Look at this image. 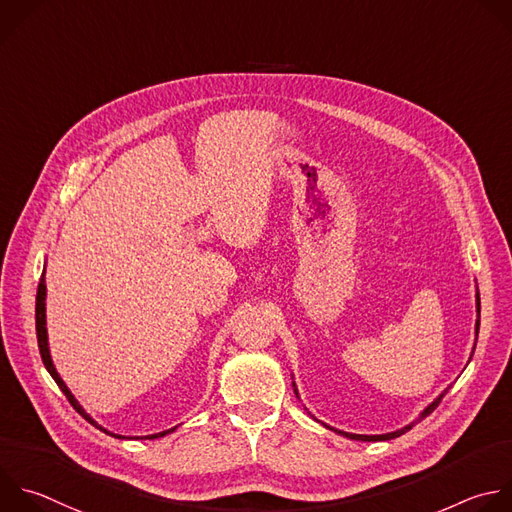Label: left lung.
<instances>
[{"label":"left lung","mask_w":512,"mask_h":512,"mask_svg":"<svg viewBox=\"0 0 512 512\" xmlns=\"http://www.w3.org/2000/svg\"><path fill=\"white\" fill-rule=\"evenodd\" d=\"M476 311L480 313V295H478V291H476ZM478 327H480V319H476V337H478ZM472 354H474V350H472ZM295 386V384H293ZM446 394V392H444ZM444 394H440L420 416H418V420L416 422H412V424H408V426H404V428H400V430H396V432H388V434H374V436H368V434H350V432H342V430H333V428H329V430H333V432H337V434H342V436H346V438H352V440H362V442H380V440H392V438H398V436H402V434H406L408 430H412V426L414 424H418L420 420H424L428 414H432L434 410H436V406L440 404V400L444 398ZM295 396H297V390H295Z\"/></svg>","instance_id":"obj_1"}]
</instances>
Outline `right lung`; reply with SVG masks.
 Returning <instances> with one entry per match:
<instances>
[{
	"label": "right lung",
	"instance_id": "right-lung-1",
	"mask_svg": "<svg viewBox=\"0 0 512 512\" xmlns=\"http://www.w3.org/2000/svg\"><path fill=\"white\" fill-rule=\"evenodd\" d=\"M36 333H38V348H40V354H42V362H44L46 370L50 372V376H52V378L56 380V384L60 386V390L64 392V396L68 398V402H70L92 426L104 430L102 426H98V424L82 410V406H80L78 400L72 396V392L68 390V386L64 384V380L60 378V374H58L56 368H54V362H52V356H50V348H48V329H46V281H44V275H42V279H40L38 295H36ZM173 430H175V428L158 432V434H152V436H148V438H160V436H164V434H168V432H173ZM104 432H106V434H112V432H108V430H104ZM112 436H114V438H120V436H116V434H112Z\"/></svg>",
	"mask_w": 512,
	"mask_h": 512
}]
</instances>
